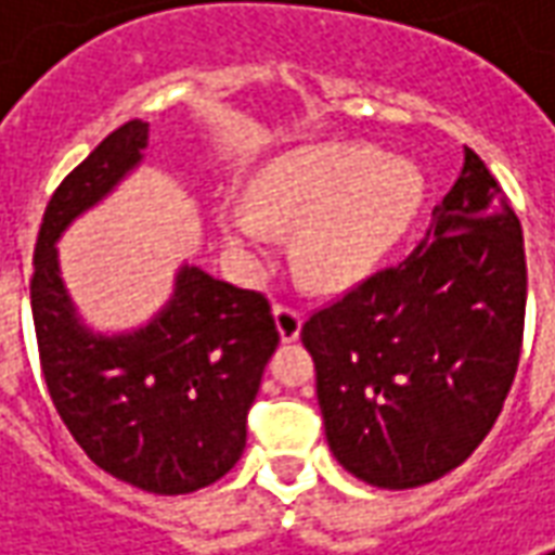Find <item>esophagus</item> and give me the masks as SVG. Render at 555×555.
Returning a JSON list of instances; mask_svg holds the SVG:
<instances>
[{"label":"esophagus","mask_w":555,"mask_h":555,"mask_svg":"<svg viewBox=\"0 0 555 555\" xmlns=\"http://www.w3.org/2000/svg\"><path fill=\"white\" fill-rule=\"evenodd\" d=\"M273 318H276V330L282 341H294V338L300 336V326H302V312L300 309H294L291 302H273Z\"/></svg>","instance_id":"obj_1"}]
</instances>
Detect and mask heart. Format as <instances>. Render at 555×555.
Wrapping results in <instances>:
<instances>
[{
    "label": "heart",
    "mask_w": 555,
    "mask_h": 555,
    "mask_svg": "<svg viewBox=\"0 0 555 555\" xmlns=\"http://www.w3.org/2000/svg\"><path fill=\"white\" fill-rule=\"evenodd\" d=\"M425 183L413 163L380 147L321 142L270 163L253 202H229L219 231L243 261L264 258L270 225L297 229L294 267L312 288H345L365 276L410 229Z\"/></svg>",
    "instance_id": "b5f03b06"
}]
</instances>
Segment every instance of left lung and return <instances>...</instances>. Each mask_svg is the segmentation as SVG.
Returning a JSON list of instances; mask_svg holds the SVG:
<instances>
[{
    "instance_id": "obj_1",
    "label": "left lung",
    "mask_w": 555,
    "mask_h": 555,
    "mask_svg": "<svg viewBox=\"0 0 555 555\" xmlns=\"http://www.w3.org/2000/svg\"><path fill=\"white\" fill-rule=\"evenodd\" d=\"M524 314L520 219L464 147L425 241L302 324L338 464L386 490L464 464L512 389Z\"/></svg>"
}]
</instances>
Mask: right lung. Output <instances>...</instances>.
I'll list each match as a JSON object with an SVG mask.
<instances>
[{
    "mask_svg": "<svg viewBox=\"0 0 555 555\" xmlns=\"http://www.w3.org/2000/svg\"><path fill=\"white\" fill-rule=\"evenodd\" d=\"M145 121L103 139L55 190L35 243L31 318L59 416L103 473L147 493L214 485L246 449L267 360L279 345L270 302L183 261L166 306L142 326L86 324L59 264V241L142 166Z\"/></svg>",
    "mask_w": 555,
    "mask_h": 555,
    "instance_id": "obj_1",
    "label": "right lung"
}]
</instances>
